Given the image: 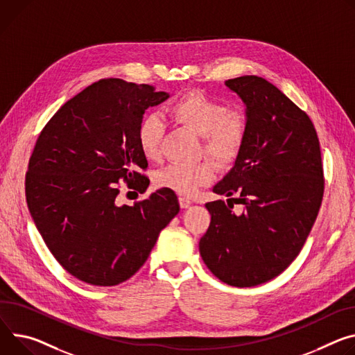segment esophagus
Wrapping results in <instances>:
<instances>
[{"label":"esophagus","mask_w":355,"mask_h":355,"mask_svg":"<svg viewBox=\"0 0 355 355\" xmlns=\"http://www.w3.org/2000/svg\"><path fill=\"white\" fill-rule=\"evenodd\" d=\"M178 201H180V207H181V208H184V209H185V208H188V207L192 204V201H189V200H188V198H185V197H180V200H178Z\"/></svg>","instance_id":"34e87169"}]
</instances>
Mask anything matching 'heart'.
Here are the masks:
<instances>
[{"label": "heart", "mask_w": 355, "mask_h": 355, "mask_svg": "<svg viewBox=\"0 0 355 355\" xmlns=\"http://www.w3.org/2000/svg\"><path fill=\"white\" fill-rule=\"evenodd\" d=\"M170 116L202 140L201 151L216 164L227 166L239 154L248 133V119L241 110H230L208 94L194 90L184 94L170 106ZM166 124L157 114L146 116L137 128V144L148 161L161 155V141ZM214 178V167L208 161L196 166L170 164L157 173L155 182L161 188H170L182 196H192Z\"/></svg>", "instance_id": "heart-1"}]
</instances>
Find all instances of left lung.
<instances>
[{
  "label": "left lung",
  "instance_id": "obj_1",
  "mask_svg": "<svg viewBox=\"0 0 355 355\" xmlns=\"http://www.w3.org/2000/svg\"><path fill=\"white\" fill-rule=\"evenodd\" d=\"M246 106L248 133L235 166L215 187L200 253L223 283L252 287L279 276L302 250L324 192L320 143L310 117L263 78L225 82ZM234 207V205H232Z\"/></svg>",
  "mask_w": 355,
  "mask_h": 355
}]
</instances>
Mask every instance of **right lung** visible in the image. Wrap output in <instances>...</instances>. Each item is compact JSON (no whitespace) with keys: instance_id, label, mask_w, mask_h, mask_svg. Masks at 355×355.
<instances>
[{"instance_id":"add662e5","label":"right lung","mask_w":355,"mask_h":355,"mask_svg":"<svg viewBox=\"0 0 355 355\" xmlns=\"http://www.w3.org/2000/svg\"><path fill=\"white\" fill-rule=\"evenodd\" d=\"M168 98L150 85L102 79L63 105L37 140L25 178L31 216L59 265L85 283L130 279L180 211L170 188L135 207L116 204L121 180L139 192L150 184L137 128Z\"/></svg>"}]
</instances>
